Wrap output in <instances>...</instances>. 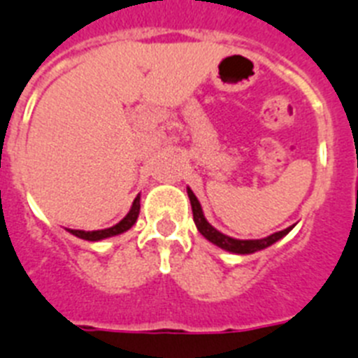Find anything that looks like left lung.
<instances>
[{"label":"left lung","mask_w":358,"mask_h":358,"mask_svg":"<svg viewBox=\"0 0 358 358\" xmlns=\"http://www.w3.org/2000/svg\"><path fill=\"white\" fill-rule=\"evenodd\" d=\"M186 190H188V197H190L192 212H194V222H195V226H197V230H199L201 235H204V237H206L210 243H213L215 246H219V248L226 250V252L241 253V255H244V253H255V252H259V250L268 248V246H271V244L277 243L279 239H282L284 235L289 234L293 226H295V224L289 226V228H286V230H282V231H275V234L268 235V237H264V239H250V241L234 239V237H228V235H224V234H221L219 230H215V228H213V226L210 224L206 219H204L201 203L197 201V197L194 195V192H192L190 188H186Z\"/></svg>","instance_id":"obj_1"}]
</instances>
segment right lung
I'll return each instance as SVG.
<instances>
[{
    "label": "right lung",
    "instance_id": "right-lung-1",
    "mask_svg": "<svg viewBox=\"0 0 358 358\" xmlns=\"http://www.w3.org/2000/svg\"><path fill=\"white\" fill-rule=\"evenodd\" d=\"M141 197L137 195L136 199L132 203V208L130 212L127 213L123 221H119L117 224L112 226V228H105V230H94V231H85V230H69L70 234L79 237V239H85V241H101V239H106V237H114V235L123 234V231L130 230L134 224H136L137 217H139V208H141Z\"/></svg>",
    "mask_w": 358,
    "mask_h": 358
}]
</instances>
